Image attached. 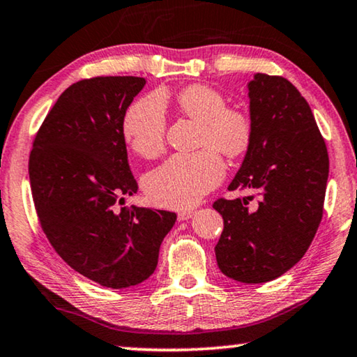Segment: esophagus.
<instances>
[{
	"instance_id": "1",
	"label": "esophagus",
	"mask_w": 357,
	"mask_h": 357,
	"mask_svg": "<svg viewBox=\"0 0 357 357\" xmlns=\"http://www.w3.org/2000/svg\"><path fill=\"white\" fill-rule=\"evenodd\" d=\"M192 215H194V211H190V210L179 211L178 213V220L179 221H185V220H189V218H192Z\"/></svg>"
}]
</instances>
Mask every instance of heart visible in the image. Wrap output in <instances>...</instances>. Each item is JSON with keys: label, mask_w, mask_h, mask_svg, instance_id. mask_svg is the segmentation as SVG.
Wrapping results in <instances>:
<instances>
[{"label": "heart", "mask_w": 357, "mask_h": 357, "mask_svg": "<svg viewBox=\"0 0 357 357\" xmlns=\"http://www.w3.org/2000/svg\"><path fill=\"white\" fill-rule=\"evenodd\" d=\"M176 105L200 123L199 147L194 153H176L149 172L142 185L153 204L184 208L199 202L225 176V162L243 155L252 144L253 126L245 112L227 107V99L208 84H189L176 94ZM121 136L132 152L152 158L163 151L167 114L157 94L132 102L121 119Z\"/></svg>", "instance_id": "heart-1"}]
</instances>
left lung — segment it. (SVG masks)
Segmentation results:
<instances>
[{
	"label": "left lung",
	"instance_id": "1",
	"mask_svg": "<svg viewBox=\"0 0 357 357\" xmlns=\"http://www.w3.org/2000/svg\"><path fill=\"white\" fill-rule=\"evenodd\" d=\"M248 98L252 144L229 189L253 195L213 204L225 221L215 253L227 278L263 284L310 248L322 220L328 153L310 104L289 79L257 73ZM255 196L259 204L248 207Z\"/></svg>",
	"mask_w": 357,
	"mask_h": 357
}]
</instances>
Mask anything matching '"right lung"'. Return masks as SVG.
Returning a JSON list of instances; mask_svg holds the SVG:
<instances>
[{
  "label": "right lung",
  "mask_w": 357,
  "mask_h": 357,
  "mask_svg": "<svg viewBox=\"0 0 357 357\" xmlns=\"http://www.w3.org/2000/svg\"><path fill=\"white\" fill-rule=\"evenodd\" d=\"M141 77H94L63 91L30 152L31 195L43 232L72 269L109 289L151 278L176 213L130 206L137 192L121 119Z\"/></svg>",
  "instance_id": "1"
}]
</instances>
